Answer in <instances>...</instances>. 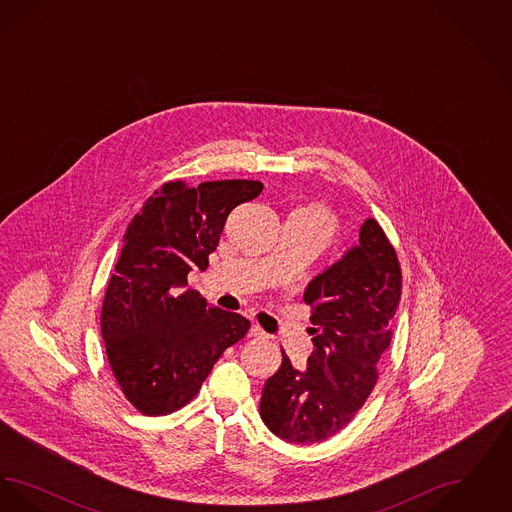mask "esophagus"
Returning a JSON list of instances; mask_svg holds the SVG:
<instances>
[{
	"label": "esophagus",
	"mask_w": 512,
	"mask_h": 512,
	"mask_svg": "<svg viewBox=\"0 0 512 512\" xmlns=\"http://www.w3.org/2000/svg\"><path fill=\"white\" fill-rule=\"evenodd\" d=\"M267 334L257 326V324H253L251 328H249V338H265Z\"/></svg>",
	"instance_id": "34e87169"
}]
</instances>
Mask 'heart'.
Here are the masks:
<instances>
[{"label": "heart", "instance_id": "heart-1", "mask_svg": "<svg viewBox=\"0 0 512 512\" xmlns=\"http://www.w3.org/2000/svg\"><path fill=\"white\" fill-rule=\"evenodd\" d=\"M290 219L297 220L301 226H305L318 242L324 245L328 244L336 232V219L334 215L322 207V205H305L295 209Z\"/></svg>", "mask_w": 512, "mask_h": 512}]
</instances>
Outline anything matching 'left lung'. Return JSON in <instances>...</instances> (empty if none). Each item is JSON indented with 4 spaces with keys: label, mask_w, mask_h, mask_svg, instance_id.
Masks as SVG:
<instances>
[{
    "label": "left lung",
    "mask_w": 512,
    "mask_h": 512,
    "mask_svg": "<svg viewBox=\"0 0 512 512\" xmlns=\"http://www.w3.org/2000/svg\"><path fill=\"white\" fill-rule=\"evenodd\" d=\"M313 307V353L299 370L282 349V365L261 397L268 430L288 443H318L347 426L378 380L401 299L397 253L374 219L359 244L317 274L303 293Z\"/></svg>",
    "instance_id": "1"
}]
</instances>
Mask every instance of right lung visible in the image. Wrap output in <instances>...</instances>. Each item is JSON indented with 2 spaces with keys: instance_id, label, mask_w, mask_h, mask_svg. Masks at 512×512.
Instances as JSON below:
<instances>
[{
  "instance_id": "1",
  "label": "right lung",
  "mask_w": 512,
  "mask_h": 512,
  "mask_svg": "<svg viewBox=\"0 0 512 512\" xmlns=\"http://www.w3.org/2000/svg\"><path fill=\"white\" fill-rule=\"evenodd\" d=\"M263 192L257 180L167 182L130 220L111 274L101 336L124 397L147 416L178 411L194 399L226 347L249 320L209 307L186 288L209 267L230 211Z\"/></svg>"
}]
</instances>
